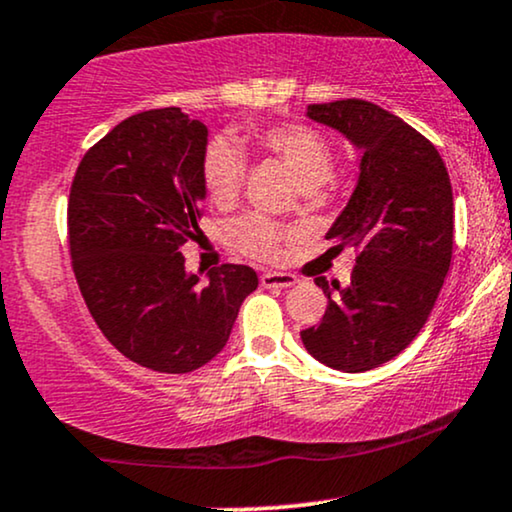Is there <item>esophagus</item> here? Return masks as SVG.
<instances>
[{
  "label": "esophagus",
  "mask_w": 512,
  "mask_h": 512,
  "mask_svg": "<svg viewBox=\"0 0 512 512\" xmlns=\"http://www.w3.org/2000/svg\"><path fill=\"white\" fill-rule=\"evenodd\" d=\"M260 281L264 288H291L298 283V279H295L293 274H283V272H264L260 276Z\"/></svg>",
  "instance_id": "34e87169"
}]
</instances>
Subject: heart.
Returning a JSON list of instances; mask_svg holds the SVG:
<instances>
[{"label": "heart", "instance_id": "heart-1", "mask_svg": "<svg viewBox=\"0 0 512 512\" xmlns=\"http://www.w3.org/2000/svg\"><path fill=\"white\" fill-rule=\"evenodd\" d=\"M255 140L264 152L283 162L300 188H317L331 178L334 152L322 135L312 128L298 126V123L262 128L255 133ZM200 174L209 200L217 205H231L245 176L243 152L229 138L209 140L202 152ZM231 236L243 252L269 260V257L279 255L286 229L252 214V217H243L233 224Z\"/></svg>", "mask_w": 512, "mask_h": 512}]
</instances>
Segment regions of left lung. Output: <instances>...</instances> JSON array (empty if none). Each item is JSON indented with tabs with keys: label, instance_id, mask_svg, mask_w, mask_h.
<instances>
[{
	"label": "left lung",
	"instance_id": "obj_1",
	"mask_svg": "<svg viewBox=\"0 0 512 512\" xmlns=\"http://www.w3.org/2000/svg\"><path fill=\"white\" fill-rule=\"evenodd\" d=\"M307 119L341 133L360 152L348 205L326 240L357 252L346 288L317 276L329 305L300 331L315 360L367 372L412 343L451 267L453 190L436 147L403 119L365 100L310 104Z\"/></svg>",
	"mask_w": 512,
	"mask_h": 512
}]
</instances>
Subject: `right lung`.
<instances>
[{
    "label": "right lung",
    "mask_w": 512,
    "mask_h": 512,
    "mask_svg": "<svg viewBox=\"0 0 512 512\" xmlns=\"http://www.w3.org/2000/svg\"><path fill=\"white\" fill-rule=\"evenodd\" d=\"M207 126L178 107L128 116L80 162L69 197L73 272L112 346L147 369L186 374L229 341L255 269H186L195 236Z\"/></svg>",
    "instance_id": "obj_1"
}]
</instances>
